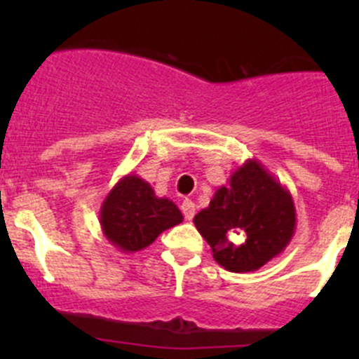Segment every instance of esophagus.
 <instances>
[{
	"instance_id": "34e87169",
	"label": "esophagus",
	"mask_w": 359,
	"mask_h": 359,
	"mask_svg": "<svg viewBox=\"0 0 359 359\" xmlns=\"http://www.w3.org/2000/svg\"><path fill=\"white\" fill-rule=\"evenodd\" d=\"M180 210H182L184 217H186L187 220H191L194 217V212H196V208H194V203L191 200H184L182 205H180Z\"/></svg>"
}]
</instances>
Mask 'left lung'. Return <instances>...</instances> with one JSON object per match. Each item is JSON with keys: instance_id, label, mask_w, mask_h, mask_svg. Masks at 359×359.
Wrapping results in <instances>:
<instances>
[{"instance_id": "8db88e82", "label": "left lung", "mask_w": 359, "mask_h": 359, "mask_svg": "<svg viewBox=\"0 0 359 359\" xmlns=\"http://www.w3.org/2000/svg\"><path fill=\"white\" fill-rule=\"evenodd\" d=\"M219 266L250 273L283 253L295 234L290 191L257 159H247L194 217Z\"/></svg>"}]
</instances>
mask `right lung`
<instances>
[{"label":"right lung","mask_w":359,"mask_h":359,"mask_svg":"<svg viewBox=\"0 0 359 359\" xmlns=\"http://www.w3.org/2000/svg\"><path fill=\"white\" fill-rule=\"evenodd\" d=\"M182 220L175 203L158 198L151 184L133 172L114 184L99 212L106 240L125 253L147 248L163 231Z\"/></svg>","instance_id":"right-lung-1"}]
</instances>
